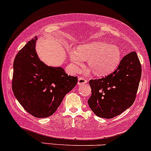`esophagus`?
Segmentation results:
<instances>
[{"label":"esophagus","instance_id":"34e87169","mask_svg":"<svg viewBox=\"0 0 151 151\" xmlns=\"http://www.w3.org/2000/svg\"><path fill=\"white\" fill-rule=\"evenodd\" d=\"M87 83V80L83 77H79L78 78V85H83L84 83Z\"/></svg>","mask_w":151,"mask_h":151}]
</instances>
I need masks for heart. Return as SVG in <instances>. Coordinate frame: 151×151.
<instances>
[{
  "instance_id": "1",
  "label": "heart",
  "mask_w": 151,
  "mask_h": 151,
  "mask_svg": "<svg viewBox=\"0 0 151 151\" xmlns=\"http://www.w3.org/2000/svg\"><path fill=\"white\" fill-rule=\"evenodd\" d=\"M69 55L74 70H80L83 60H87L88 66L98 76L107 75L115 71L122 60L119 47L101 41L86 43L79 46L77 49H70ZM91 71L87 70L86 73Z\"/></svg>"
}]
</instances>
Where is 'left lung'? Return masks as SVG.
Masks as SVG:
<instances>
[{
	"label": "left lung",
	"instance_id": "8db88e82",
	"mask_svg": "<svg viewBox=\"0 0 151 151\" xmlns=\"http://www.w3.org/2000/svg\"><path fill=\"white\" fill-rule=\"evenodd\" d=\"M141 77V65L137 52H131L121 60L112 74L91 79L90 108L100 117L110 119L120 115L133 104Z\"/></svg>",
	"mask_w": 151,
	"mask_h": 151
}]
</instances>
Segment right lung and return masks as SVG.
Instances as JSON below:
<instances>
[{
    "label": "right lung",
    "mask_w": 151,
    "mask_h": 151,
    "mask_svg": "<svg viewBox=\"0 0 151 151\" xmlns=\"http://www.w3.org/2000/svg\"><path fill=\"white\" fill-rule=\"evenodd\" d=\"M37 37L18 52L13 63L12 87L24 109L34 117L45 118L55 112L67 93L77 83L64 69L40 60L36 52Z\"/></svg>",
    "instance_id": "1"
}]
</instances>
